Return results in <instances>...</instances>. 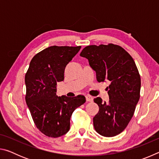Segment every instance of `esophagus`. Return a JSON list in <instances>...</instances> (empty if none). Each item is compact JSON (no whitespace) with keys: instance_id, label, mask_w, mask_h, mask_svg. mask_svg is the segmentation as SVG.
Listing matches in <instances>:
<instances>
[{"instance_id":"1","label":"esophagus","mask_w":159,"mask_h":159,"mask_svg":"<svg viewBox=\"0 0 159 159\" xmlns=\"http://www.w3.org/2000/svg\"><path fill=\"white\" fill-rule=\"evenodd\" d=\"M85 98H86V100H87L88 102H93V98L90 95H86Z\"/></svg>"}]
</instances>
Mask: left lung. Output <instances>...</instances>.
Instances as JSON below:
<instances>
[{"label": "left lung", "mask_w": 159, "mask_h": 159, "mask_svg": "<svg viewBox=\"0 0 159 159\" xmlns=\"http://www.w3.org/2000/svg\"><path fill=\"white\" fill-rule=\"evenodd\" d=\"M80 55L88 60L98 82L109 80V100L94 99L99 111L93 118V125L104 137H114L125 130L133 116L139 99L141 79L133 57L119 45H88Z\"/></svg>", "instance_id": "obj_1"}]
</instances>
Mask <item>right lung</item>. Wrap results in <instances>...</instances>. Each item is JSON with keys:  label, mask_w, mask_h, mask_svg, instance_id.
<instances>
[{"label": "right lung", "mask_w": 159, "mask_h": 159, "mask_svg": "<svg viewBox=\"0 0 159 159\" xmlns=\"http://www.w3.org/2000/svg\"><path fill=\"white\" fill-rule=\"evenodd\" d=\"M80 46H50L36 54L25 75L26 102L37 128L51 138L65 134L70 118L85 102L83 95L58 97L57 83L64 80V69Z\"/></svg>", "instance_id": "add662e5"}]
</instances>
